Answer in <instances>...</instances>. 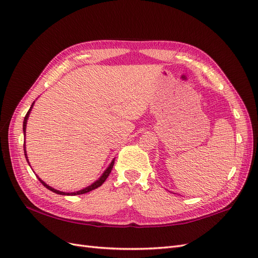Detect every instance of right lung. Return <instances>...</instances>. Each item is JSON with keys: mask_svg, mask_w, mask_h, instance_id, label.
Wrapping results in <instances>:
<instances>
[{"mask_svg": "<svg viewBox=\"0 0 258 258\" xmlns=\"http://www.w3.org/2000/svg\"><path fill=\"white\" fill-rule=\"evenodd\" d=\"M33 104H34V102L32 103V105H31V107H30V110L28 111V113H27V115H26V117H25V120H23V135L26 136V127H27V120H28V118H29V115H30V112H31V108L33 107ZM23 151H25V156H26V158H27V161H28V163H29V160H28V157H27V152H26V144H23ZM114 159L112 160V162L110 163V166L107 167V169L104 171L103 172V174L100 176V178L98 179V181H96L95 183H92L90 186H88V187H86V188H84V189H81V190H79V191H76V192H64V191H60V190H57V189H54V188H52V187H50V186H48L47 184H46L44 181H42V179L38 177V179H40V182L46 187V188H48L49 190H51V191H53V192H56V194H58V195H67V196H75V195H82V194H86V192H88V191H91V190H93V189H96V188H98V187H100L101 185H102L104 182H105V179L107 178V176L110 175V173H111V171H112V169H113V166H114Z\"/></svg>", "mask_w": 258, "mask_h": 258, "instance_id": "1", "label": "right lung"}]
</instances>
